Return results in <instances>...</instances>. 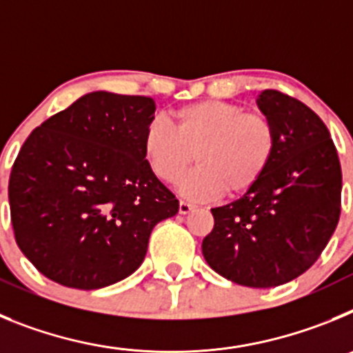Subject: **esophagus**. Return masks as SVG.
I'll return each instance as SVG.
<instances>
[{
  "instance_id": "obj_1",
  "label": "esophagus",
  "mask_w": 353,
  "mask_h": 353,
  "mask_svg": "<svg viewBox=\"0 0 353 353\" xmlns=\"http://www.w3.org/2000/svg\"><path fill=\"white\" fill-rule=\"evenodd\" d=\"M191 210H194V205L192 203H189V201H182V199H180V203H179V212L182 215H185V214H189V212Z\"/></svg>"
}]
</instances>
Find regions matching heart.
I'll return each mask as SVG.
<instances>
[{
    "instance_id": "obj_1",
    "label": "heart",
    "mask_w": 353,
    "mask_h": 353,
    "mask_svg": "<svg viewBox=\"0 0 353 353\" xmlns=\"http://www.w3.org/2000/svg\"><path fill=\"white\" fill-rule=\"evenodd\" d=\"M174 129L154 118L143 134V154L159 179L173 183L196 161L199 166L180 180V192L212 199L251 191L276 155L272 120L228 101L192 102L174 111Z\"/></svg>"
}]
</instances>
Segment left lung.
<instances>
[{
  "label": "left lung",
  "instance_id": "left-lung-1",
  "mask_svg": "<svg viewBox=\"0 0 353 353\" xmlns=\"http://www.w3.org/2000/svg\"><path fill=\"white\" fill-rule=\"evenodd\" d=\"M256 104L276 127L277 146L263 179L224 207L201 251L236 285L272 288L318 260L341 212V166L329 129L301 101L263 90Z\"/></svg>",
  "mask_w": 353,
  "mask_h": 353
}]
</instances>
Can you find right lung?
<instances>
[{"mask_svg": "<svg viewBox=\"0 0 353 353\" xmlns=\"http://www.w3.org/2000/svg\"><path fill=\"white\" fill-rule=\"evenodd\" d=\"M150 97L92 92L28 136L8 182L24 256L68 288L114 285L139 269L150 233L179 199L143 154Z\"/></svg>", "mask_w": 353, "mask_h": 353, "instance_id": "1", "label": "right lung"}]
</instances>
